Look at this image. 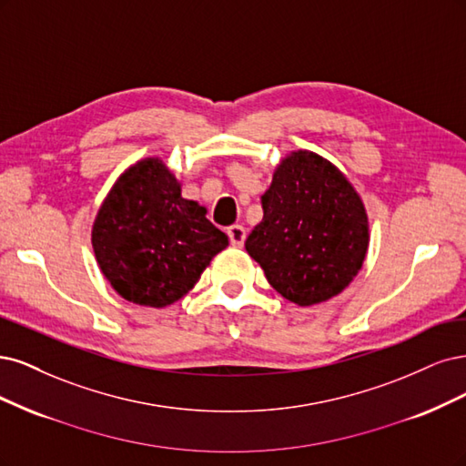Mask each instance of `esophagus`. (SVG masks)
<instances>
[{"instance_id":"esophagus-1","label":"esophagus","mask_w":466,"mask_h":466,"mask_svg":"<svg viewBox=\"0 0 466 466\" xmlns=\"http://www.w3.org/2000/svg\"><path fill=\"white\" fill-rule=\"evenodd\" d=\"M228 238H230V244L234 248H242L246 242V228L242 227V224H232V227L228 228Z\"/></svg>"}]
</instances>
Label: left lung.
Masks as SVG:
<instances>
[{
	"label": "left lung",
	"mask_w": 466,
	"mask_h": 466,
	"mask_svg": "<svg viewBox=\"0 0 466 466\" xmlns=\"http://www.w3.org/2000/svg\"><path fill=\"white\" fill-rule=\"evenodd\" d=\"M263 220L246 251L296 306L327 302L364 265L370 222L362 198L331 160L298 148L282 157L261 198Z\"/></svg>",
	"instance_id": "obj_1"
}]
</instances>
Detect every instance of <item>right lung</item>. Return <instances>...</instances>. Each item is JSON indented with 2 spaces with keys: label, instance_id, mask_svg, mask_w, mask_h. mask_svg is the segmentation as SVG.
Here are the masks:
<instances>
[{
  "label": "right lung",
  "instance_id": "add662e5",
  "mask_svg": "<svg viewBox=\"0 0 466 466\" xmlns=\"http://www.w3.org/2000/svg\"><path fill=\"white\" fill-rule=\"evenodd\" d=\"M96 263L127 302L167 308L184 298L228 236L207 208L182 198V182L158 157L141 158L117 176L93 222Z\"/></svg>",
  "mask_w": 466,
  "mask_h": 466
}]
</instances>
